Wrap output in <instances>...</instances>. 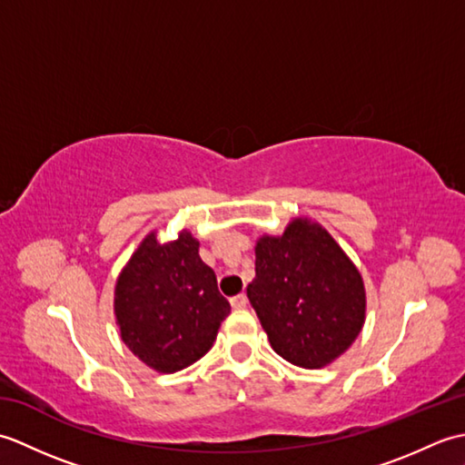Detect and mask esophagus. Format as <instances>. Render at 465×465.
<instances>
[{"mask_svg": "<svg viewBox=\"0 0 465 465\" xmlns=\"http://www.w3.org/2000/svg\"><path fill=\"white\" fill-rule=\"evenodd\" d=\"M230 302H232V308H233V310H243L245 305H248V298H245L243 293L235 295V298H232Z\"/></svg>", "mask_w": 465, "mask_h": 465, "instance_id": "1", "label": "esophagus"}]
</instances>
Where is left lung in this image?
I'll return each instance as SVG.
<instances>
[{
    "mask_svg": "<svg viewBox=\"0 0 465 465\" xmlns=\"http://www.w3.org/2000/svg\"><path fill=\"white\" fill-rule=\"evenodd\" d=\"M248 298L273 351L305 370H320L348 351L365 323L360 270L312 217H293L283 233L255 242V278Z\"/></svg>",
    "mask_w": 465,
    "mask_h": 465,
    "instance_id": "obj_1",
    "label": "left lung"
}]
</instances>
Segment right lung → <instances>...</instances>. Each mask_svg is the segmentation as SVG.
Masks as SVG:
<instances>
[{
    "label": "right lung",
    "mask_w": 465,
    "mask_h": 465,
    "mask_svg": "<svg viewBox=\"0 0 465 465\" xmlns=\"http://www.w3.org/2000/svg\"><path fill=\"white\" fill-rule=\"evenodd\" d=\"M230 310L190 230L163 243L155 230L147 233L114 290L124 343L160 373H175L203 358Z\"/></svg>",
    "instance_id": "right-lung-1"
}]
</instances>
